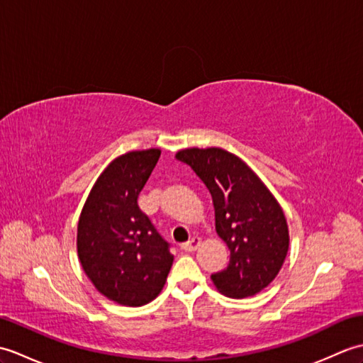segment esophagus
Returning <instances> with one entry per match:
<instances>
[{
	"label": "esophagus",
	"mask_w": 363,
	"mask_h": 363,
	"mask_svg": "<svg viewBox=\"0 0 363 363\" xmlns=\"http://www.w3.org/2000/svg\"><path fill=\"white\" fill-rule=\"evenodd\" d=\"M199 245H201V240H199L198 237H191L187 243H184V245L181 246V250L186 251V252H191V251L198 250Z\"/></svg>",
	"instance_id": "1"
}]
</instances>
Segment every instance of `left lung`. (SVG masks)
<instances>
[{"mask_svg": "<svg viewBox=\"0 0 363 363\" xmlns=\"http://www.w3.org/2000/svg\"><path fill=\"white\" fill-rule=\"evenodd\" d=\"M176 159L209 190L215 229L230 251L228 267L212 274L215 287L230 298L256 295L279 273L289 251L281 206L251 168L225 150H182Z\"/></svg>", "mask_w": 363, "mask_h": 363, "instance_id": "1", "label": "left lung"}]
</instances>
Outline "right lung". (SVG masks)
Segmentation results:
<instances>
[{"label": "right lung", "mask_w": 363, "mask_h": 363, "mask_svg": "<svg viewBox=\"0 0 363 363\" xmlns=\"http://www.w3.org/2000/svg\"><path fill=\"white\" fill-rule=\"evenodd\" d=\"M160 157L159 150L115 159L91 189L78 225V256L96 290L138 307L156 298L169 273V243L137 204Z\"/></svg>", "instance_id": "add662e5"}]
</instances>
